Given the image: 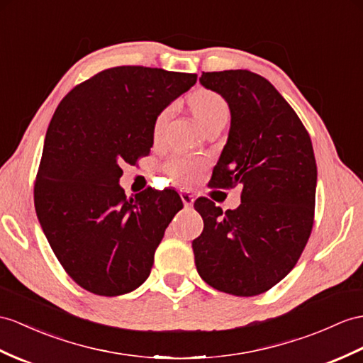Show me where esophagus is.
Returning a JSON list of instances; mask_svg holds the SVG:
<instances>
[{"label":"esophagus","instance_id":"obj_1","mask_svg":"<svg viewBox=\"0 0 363 363\" xmlns=\"http://www.w3.org/2000/svg\"><path fill=\"white\" fill-rule=\"evenodd\" d=\"M180 197H182V200L184 203V206H192L194 205V200H196L189 191H182L180 192Z\"/></svg>","mask_w":363,"mask_h":363}]
</instances>
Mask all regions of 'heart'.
<instances>
[{
  "label": "heart",
  "mask_w": 363,
  "mask_h": 363,
  "mask_svg": "<svg viewBox=\"0 0 363 363\" xmlns=\"http://www.w3.org/2000/svg\"><path fill=\"white\" fill-rule=\"evenodd\" d=\"M189 104H191L192 113L196 115V118L199 120L201 128H205L212 120L220 118V117H228V112H229L228 104L223 96L218 95L217 92L206 91V89H200L194 92L189 96ZM172 109H174L172 106H169V108H166L158 113L154 125L155 137L160 135L166 121L171 117ZM200 166L201 164L197 160H192V158H186V157H179L167 162L164 169L177 182H191L196 179Z\"/></svg>",
  "instance_id": "heart-1"
}]
</instances>
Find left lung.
Listing matches in <instances>:
<instances>
[{
    "mask_svg": "<svg viewBox=\"0 0 363 363\" xmlns=\"http://www.w3.org/2000/svg\"><path fill=\"white\" fill-rule=\"evenodd\" d=\"M200 83L231 112L228 141L211 184H242V203L223 212L194 203L203 233L192 242L200 277L228 294L264 293L296 267L311 234L317 166L313 143L294 109L267 78L235 69L203 72Z\"/></svg>",
    "mask_w": 363,
    "mask_h": 363,
    "instance_id": "8db88e82",
    "label": "left lung"
}]
</instances>
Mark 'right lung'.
<instances>
[{"label":"right lung","mask_w":363,"mask_h":363,"mask_svg":"<svg viewBox=\"0 0 363 363\" xmlns=\"http://www.w3.org/2000/svg\"><path fill=\"white\" fill-rule=\"evenodd\" d=\"M196 82V74L157 67L106 69L74 87L50 120L35 211L58 262L94 294L121 296L143 284L183 208L172 189L126 199L120 164L147 155L158 113Z\"/></svg>","instance_id":"1"}]
</instances>
